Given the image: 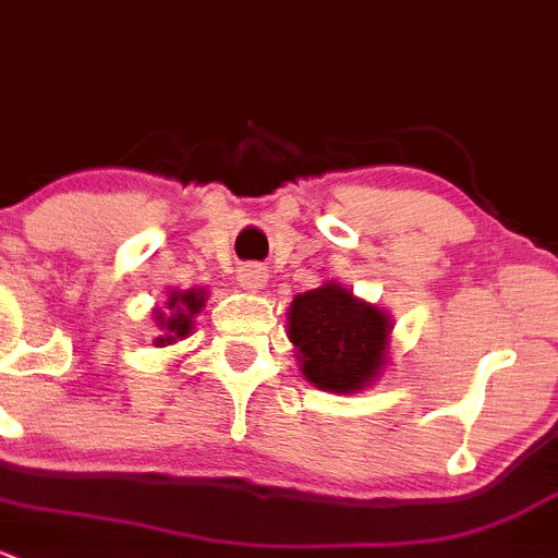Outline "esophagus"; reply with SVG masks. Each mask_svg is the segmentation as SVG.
I'll return each mask as SVG.
<instances>
[{"label":"esophagus","instance_id":"obj_1","mask_svg":"<svg viewBox=\"0 0 558 558\" xmlns=\"http://www.w3.org/2000/svg\"><path fill=\"white\" fill-rule=\"evenodd\" d=\"M236 279L246 292H260V290H266L268 271H266V266H257V263H246V266L239 268Z\"/></svg>","mask_w":558,"mask_h":558}]
</instances>
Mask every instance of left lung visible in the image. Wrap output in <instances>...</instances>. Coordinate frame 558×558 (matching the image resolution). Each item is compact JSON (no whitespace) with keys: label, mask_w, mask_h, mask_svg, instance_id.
<instances>
[{"label":"left lung","mask_w":558,"mask_h":558,"mask_svg":"<svg viewBox=\"0 0 558 558\" xmlns=\"http://www.w3.org/2000/svg\"><path fill=\"white\" fill-rule=\"evenodd\" d=\"M392 314L325 281L292 298L287 338L295 347L298 367L322 392L357 395L373 387L389 365Z\"/></svg>","instance_id":"left-lung-1"}]
</instances>
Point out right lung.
Wrapping results in <instances>:
<instances>
[{
  "instance_id": "add662e5",
  "label": "right lung",
  "mask_w": 558,
  "mask_h": 558,
  "mask_svg": "<svg viewBox=\"0 0 558 558\" xmlns=\"http://www.w3.org/2000/svg\"><path fill=\"white\" fill-rule=\"evenodd\" d=\"M206 295H209V292H206L204 287L169 290L163 308H153L155 327L160 330L158 336L153 338V347L163 349L191 336L195 327V317H198L201 308L206 306Z\"/></svg>"
}]
</instances>
